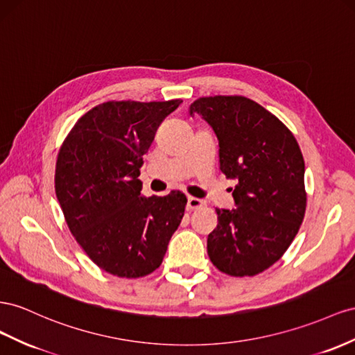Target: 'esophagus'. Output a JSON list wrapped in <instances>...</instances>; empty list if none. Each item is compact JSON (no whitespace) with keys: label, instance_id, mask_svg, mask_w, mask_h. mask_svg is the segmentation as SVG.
<instances>
[{"label":"esophagus","instance_id":"esophagus-1","mask_svg":"<svg viewBox=\"0 0 355 355\" xmlns=\"http://www.w3.org/2000/svg\"><path fill=\"white\" fill-rule=\"evenodd\" d=\"M201 206H205V201L200 200V198H196V197H188V203H187V207L189 210H194V209H198Z\"/></svg>","mask_w":355,"mask_h":355}]
</instances>
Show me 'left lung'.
I'll return each instance as SVG.
<instances>
[{
	"mask_svg": "<svg viewBox=\"0 0 355 355\" xmlns=\"http://www.w3.org/2000/svg\"><path fill=\"white\" fill-rule=\"evenodd\" d=\"M212 127L219 168L236 182L234 209H216L207 254L230 276L269 269L288 249L306 209L304 161L291 131L260 104L234 95L198 98L189 114Z\"/></svg>",
	"mask_w": 355,
	"mask_h": 355,
	"instance_id": "obj_1",
	"label": "left lung"
}]
</instances>
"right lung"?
<instances>
[{
	"label": "right lung",
	"mask_w": 355,
	"mask_h": 355,
	"mask_svg": "<svg viewBox=\"0 0 355 355\" xmlns=\"http://www.w3.org/2000/svg\"><path fill=\"white\" fill-rule=\"evenodd\" d=\"M182 100L107 101L76 122L60 149L55 193L71 234L100 269L141 277L161 266L187 197H141L140 167Z\"/></svg>",
	"instance_id": "obj_1"
}]
</instances>
